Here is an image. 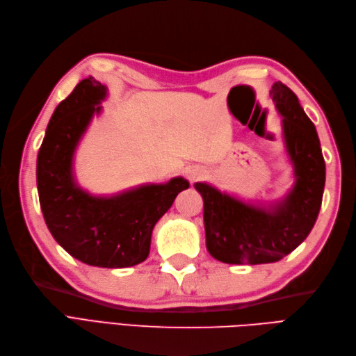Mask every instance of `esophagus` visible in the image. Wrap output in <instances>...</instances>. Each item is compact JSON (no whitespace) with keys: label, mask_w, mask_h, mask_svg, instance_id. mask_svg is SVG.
<instances>
[{"label":"esophagus","mask_w":356,"mask_h":356,"mask_svg":"<svg viewBox=\"0 0 356 356\" xmlns=\"http://www.w3.org/2000/svg\"><path fill=\"white\" fill-rule=\"evenodd\" d=\"M186 177H187V179L193 184V182H197V181H200V179H203L204 177H207V172H204L202 168L195 166V168L187 169Z\"/></svg>","instance_id":"1"}]
</instances>
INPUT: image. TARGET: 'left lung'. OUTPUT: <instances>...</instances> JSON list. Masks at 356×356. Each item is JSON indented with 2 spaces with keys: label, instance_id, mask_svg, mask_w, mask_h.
<instances>
[{
  "label": "left lung",
  "instance_id": "left-lung-1",
  "mask_svg": "<svg viewBox=\"0 0 356 356\" xmlns=\"http://www.w3.org/2000/svg\"><path fill=\"white\" fill-rule=\"evenodd\" d=\"M270 96L282 115L285 148L296 182L282 200L252 204L196 182L203 197L207 248L227 264L275 263L293 252L314 229L325 186V161L315 124L296 93L281 81Z\"/></svg>",
  "mask_w": 356,
  "mask_h": 356
}]
</instances>
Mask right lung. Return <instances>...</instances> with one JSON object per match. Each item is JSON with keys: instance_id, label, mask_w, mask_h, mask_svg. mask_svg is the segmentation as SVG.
I'll return each instance as SVG.
<instances>
[{"instance_id": "1", "label": "right lung", "mask_w": 356, "mask_h": 356, "mask_svg": "<svg viewBox=\"0 0 356 356\" xmlns=\"http://www.w3.org/2000/svg\"><path fill=\"white\" fill-rule=\"evenodd\" d=\"M105 96V86L89 77L56 106L37 157V188L44 221L63 250L89 266L122 268L145 260L156 222L190 184L177 177L110 197L77 186L75 148Z\"/></svg>"}]
</instances>
